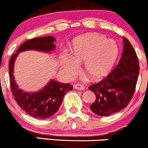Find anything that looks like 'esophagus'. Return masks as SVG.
<instances>
[{"instance_id": "obj_1", "label": "esophagus", "mask_w": 148, "mask_h": 148, "mask_svg": "<svg viewBox=\"0 0 148 148\" xmlns=\"http://www.w3.org/2000/svg\"><path fill=\"white\" fill-rule=\"evenodd\" d=\"M73 88L77 90H84L85 87L83 85H81V84H75V85L73 86Z\"/></svg>"}]
</instances>
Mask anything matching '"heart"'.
<instances>
[{"mask_svg":"<svg viewBox=\"0 0 148 148\" xmlns=\"http://www.w3.org/2000/svg\"><path fill=\"white\" fill-rule=\"evenodd\" d=\"M119 46L113 40L105 36L88 34L73 40L72 57L62 55L63 70L70 75L79 70L78 63H84V69L94 81H99L109 75L119 56Z\"/></svg>","mask_w":148,"mask_h":148,"instance_id":"heart-1","label":"heart"}]
</instances>
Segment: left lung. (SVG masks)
<instances>
[{
	"label": "left lung",
	"instance_id": "left-lung-1",
	"mask_svg": "<svg viewBox=\"0 0 148 148\" xmlns=\"http://www.w3.org/2000/svg\"><path fill=\"white\" fill-rule=\"evenodd\" d=\"M123 40V54L118 65L104 79L88 87L96 95L90 109L101 116L122 110L134 94L140 73L138 58L129 40L126 38Z\"/></svg>",
	"mask_w": 148,
	"mask_h": 148
}]
</instances>
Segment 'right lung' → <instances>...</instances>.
I'll return each instance as SVG.
<instances>
[{
  "instance_id": "add662e5",
  "label": "right lung",
  "mask_w": 148,
  "mask_h": 148,
  "mask_svg": "<svg viewBox=\"0 0 148 148\" xmlns=\"http://www.w3.org/2000/svg\"><path fill=\"white\" fill-rule=\"evenodd\" d=\"M53 36L36 38L27 40L13 54L9 62L10 84L12 94L19 106L28 115L38 119L50 118L57 112L62 102L64 95L73 90L70 84H62L51 80L47 85L36 92H26L16 85L14 75V65L19 53L27 50H36L50 53L56 48Z\"/></svg>"
}]
</instances>
